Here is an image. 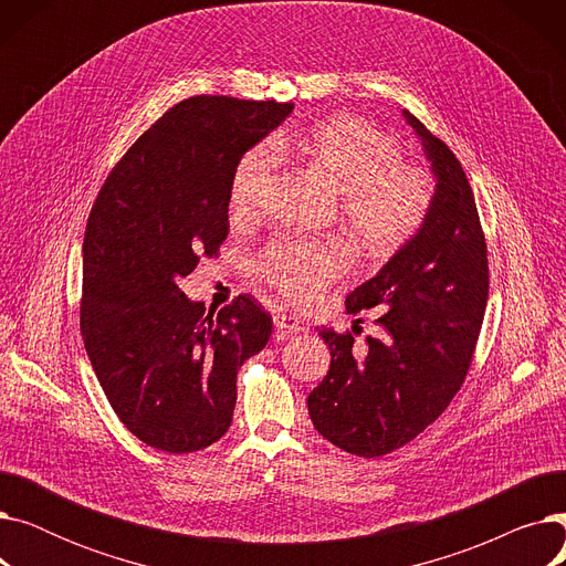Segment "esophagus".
Listing matches in <instances>:
<instances>
[{"label":"esophagus","mask_w":566,"mask_h":566,"mask_svg":"<svg viewBox=\"0 0 566 566\" xmlns=\"http://www.w3.org/2000/svg\"><path fill=\"white\" fill-rule=\"evenodd\" d=\"M273 321H275V328L282 337L289 335V333H303L305 331V323H301L298 318L291 316V314H284V312H277L273 316Z\"/></svg>","instance_id":"obj_1"}]
</instances>
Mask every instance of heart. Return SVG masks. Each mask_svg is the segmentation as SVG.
Instances as JSON below:
<instances>
[{"instance_id": "obj_1", "label": "heart", "mask_w": 566, "mask_h": 566, "mask_svg": "<svg viewBox=\"0 0 566 566\" xmlns=\"http://www.w3.org/2000/svg\"><path fill=\"white\" fill-rule=\"evenodd\" d=\"M277 148L301 158L337 197V220L350 245L382 259L403 250L422 231L433 206V181L422 167L403 163L399 142L358 116H335L307 133L284 137ZM277 171L273 146L256 144L231 176V208L250 213ZM350 254L339 243L275 241L256 261L261 277L293 303H312L342 277Z\"/></svg>"}]
</instances>
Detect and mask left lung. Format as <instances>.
Listing matches in <instances>:
<instances>
[{"label":"left lung","instance_id":"1","mask_svg":"<svg viewBox=\"0 0 566 566\" xmlns=\"http://www.w3.org/2000/svg\"><path fill=\"white\" fill-rule=\"evenodd\" d=\"M436 174L427 224L380 273L346 295V310H376L380 337L318 331L331 369L307 397L316 431L339 450L376 459L433 424L461 390L478 346L489 256L478 203L450 146L403 112Z\"/></svg>","mask_w":566,"mask_h":566}]
</instances>
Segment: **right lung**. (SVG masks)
<instances>
[{
    "label": "right lung",
    "mask_w": 566,
    "mask_h": 566,
    "mask_svg": "<svg viewBox=\"0 0 566 566\" xmlns=\"http://www.w3.org/2000/svg\"><path fill=\"white\" fill-rule=\"evenodd\" d=\"M291 109L231 96L181 101L116 163L88 213L84 348L116 418L148 448L188 454L220 440L235 374L273 333L252 295L213 314L178 280L220 252L233 169Z\"/></svg>",
    "instance_id": "obj_1"
}]
</instances>
